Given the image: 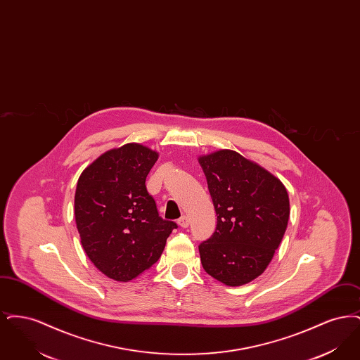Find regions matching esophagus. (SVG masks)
Returning a JSON list of instances; mask_svg holds the SVG:
<instances>
[{
	"label": "esophagus",
	"instance_id": "esophagus-1",
	"mask_svg": "<svg viewBox=\"0 0 360 360\" xmlns=\"http://www.w3.org/2000/svg\"><path fill=\"white\" fill-rule=\"evenodd\" d=\"M188 216H182L179 220H178V224L182 226V228H188Z\"/></svg>",
	"mask_w": 360,
	"mask_h": 360
}]
</instances>
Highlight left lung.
<instances>
[{"label": "left lung", "instance_id": "obj_1", "mask_svg": "<svg viewBox=\"0 0 360 360\" xmlns=\"http://www.w3.org/2000/svg\"><path fill=\"white\" fill-rule=\"evenodd\" d=\"M217 214L214 233L198 245L202 267L226 286L262 274L285 235L288 190L271 172L232 150L198 158Z\"/></svg>", "mask_w": 360, "mask_h": 360}]
</instances>
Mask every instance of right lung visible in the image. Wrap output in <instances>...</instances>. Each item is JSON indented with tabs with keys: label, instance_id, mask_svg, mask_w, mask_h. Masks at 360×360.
Returning a JSON list of instances; mask_svg holds the SVG:
<instances>
[{
	"label": "right lung",
	"instance_id": "right-lung-1",
	"mask_svg": "<svg viewBox=\"0 0 360 360\" xmlns=\"http://www.w3.org/2000/svg\"><path fill=\"white\" fill-rule=\"evenodd\" d=\"M159 154L128 143L98 156L81 174L74 213L81 244L108 278L128 282L160 257L174 221L163 220L146 188Z\"/></svg>",
	"mask_w": 360,
	"mask_h": 360
}]
</instances>
